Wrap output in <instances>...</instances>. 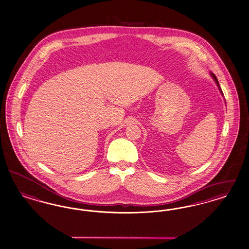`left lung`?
<instances>
[{
    "mask_svg": "<svg viewBox=\"0 0 249 249\" xmlns=\"http://www.w3.org/2000/svg\"><path fill=\"white\" fill-rule=\"evenodd\" d=\"M210 75H211L212 77H213V79L214 80V82L216 84V86H217V88H218L219 91H220V93H221V95L224 97V94H223V92H222V89H221V88H220V85L218 83V80H217V78H216V76L214 75V74H213V73H210ZM226 101V100H225Z\"/></svg>",
    "mask_w": 249,
    "mask_h": 249,
    "instance_id": "obj_1",
    "label": "left lung"
}]
</instances>
